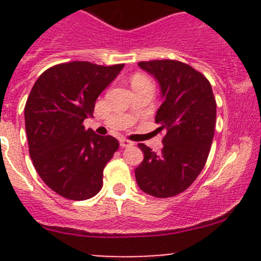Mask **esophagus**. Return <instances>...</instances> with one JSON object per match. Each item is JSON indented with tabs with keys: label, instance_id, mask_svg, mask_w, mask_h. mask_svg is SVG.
I'll return each instance as SVG.
<instances>
[{
	"label": "esophagus",
	"instance_id": "34e87169",
	"mask_svg": "<svg viewBox=\"0 0 261 261\" xmlns=\"http://www.w3.org/2000/svg\"><path fill=\"white\" fill-rule=\"evenodd\" d=\"M120 145L122 147H128V146H133L134 143L133 141L127 140V139H121L120 140Z\"/></svg>",
	"mask_w": 261,
	"mask_h": 261
}]
</instances>
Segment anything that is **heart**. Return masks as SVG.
I'll use <instances>...</instances> for the list:
<instances>
[{
  "label": "heart",
  "instance_id": "heart-1",
  "mask_svg": "<svg viewBox=\"0 0 261 261\" xmlns=\"http://www.w3.org/2000/svg\"><path fill=\"white\" fill-rule=\"evenodd\" d=\"M146 82H150L149 78L145 77V75H144V74H140V73H138V74H135L133 77V84L146 83Z\"/></svg>",
  "mask_w": 261,
  "mask_h": 261
}]
</instances>
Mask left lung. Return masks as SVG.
<instances>
[{"mask_svg": "<svg viewBox=\"0 0 261 261\" xmlns=\"http://www.w3.org/2000/svg\"><path fill=\"white\" fill-rule=\"evenodd\" d=\"M139 67L156 78L165 99L155 116L158 131H164L162 152L139 144L144 160L135 169L136 181L150 196L169 198L191 187L206 165L215 135L216 99L210 81L186 63L149 60Z\"/></svg>", "mask_w": 261, "mask_h": 261, "instance_id": "8db88e82", "label": "left lung"}]
</instances>
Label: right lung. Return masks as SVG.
<instances>
[{"mask_svg":"<svg viewBox=\"0 0 261 261\" xmlns=\"http://www.w3.org/2000/svg\"><path fill=\"white\" fill-rule=\"evenodd\" d=\"M125 64L62 63L46 69L25 105L29 152L36 172L51 191L72 201L96 196L103 169L120 144L114 136L86 130L101 92Z\"/></svg>","mask_w":261,"mask_h":261,"instance_id":"add662e5","label":"right lung"}]
</instances>
